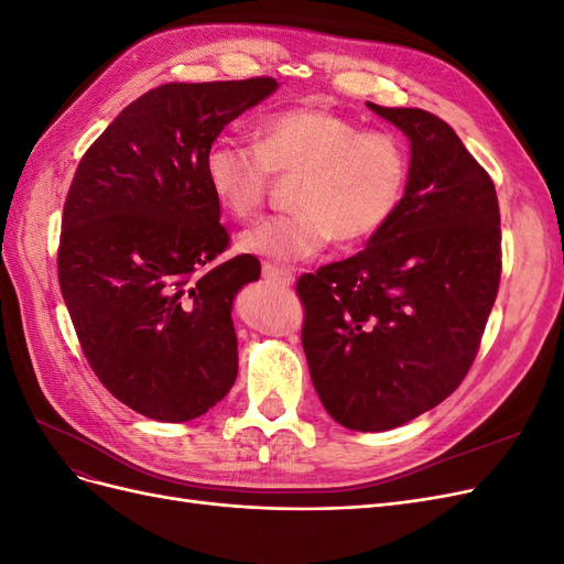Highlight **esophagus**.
I'll list each match as a JSON object with an SVG mask.
<instances>
[{
  "label": "esophagus",
  "instance_id": "obj_1",
  "mask_svg": "<svg viewBox=\"0 0 564 564\" xmlns=\"http://www.w3.org/2000/svg\"><path fill=\"white\" fill-rule=\"evenodd\" d=\"M263 278L268 282H278L282 286H289L294 284V275L289 272L286 268H280V265H272V263H263Z\"/></svg>",
  "mask_w": 564,
  "mask_h": 564
}]
</instances>
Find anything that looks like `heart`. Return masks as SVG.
<instances>
[{
    "label": "heart",
    "instance_id": "1",
    "mask_svg": "<svg viewBox=\"0 0 564 564\" xmlns=\"http://www.w3.org/2000/svg\"><path fill=\"white\" fill-rule=\"evenodd\" d=\"M270 172L301 174L294 214L268 216L237 245L280 263L315 259L334 240L360 245L381 232L409 183V150L398 133L365 131L350 117L313 106L268 115L256 148L218 139L204 155V176L218 207L249 218L263 207Z\"/></svg>",
    "mask_w": 564,
    "mask_h": 564
}]
</instances>
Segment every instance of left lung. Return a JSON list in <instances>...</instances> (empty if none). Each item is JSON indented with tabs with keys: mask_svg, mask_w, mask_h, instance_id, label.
I'll return each instance as SVG.
<instances>
[{
	"mask_svg": "<svg viewBox=\"0 0 564 564\" xmlns=\"http://www.w3.org/2000/svg\"><path fill=\"white\" fill-rule=\"evenodd\" d=\"M369 110L406 139L409 183L367 249L303 275V350L329 416L379 433L421 416L460 386L501 280L494 183L456 131L419 108Z\"/></svg>",
	"mask_w": 564,
	"mask_h": 564,
	"instance_id": "1",
	"label": "left lung"
}]
</instances>
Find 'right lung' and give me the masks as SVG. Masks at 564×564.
Returning <instances> with one entry per match:
<instances>
[{"mask_svg": "<svg viewBox=\"0 0 564 564\" xmlns=\"http://www.w3.org/2000/svg\"><path fill=\"white\" fill-rule=\"evenodd\" d=\"M278 89L272 77L172 82L119 112L84 152L65 197L58 282L96 377L148 419L181 423L237 379L232 301L261 275L228 249L204 155Z\"/></svg>", "mask_w": 564, "mask_h": 564, "instance_id": "add662e5", "label": "right lung"}]
</instances>
